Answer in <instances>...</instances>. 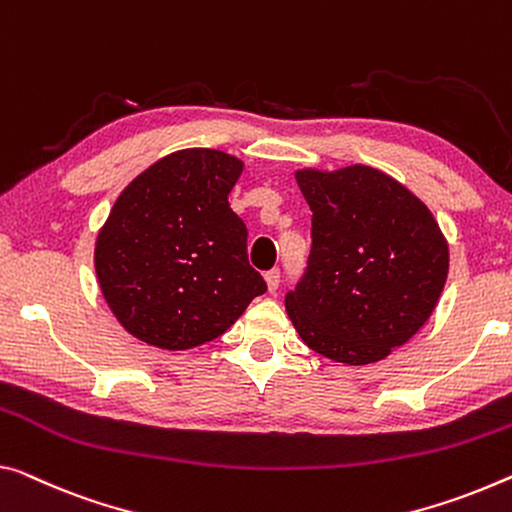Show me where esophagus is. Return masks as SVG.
<instances>
[{"mask_svg": "<svg viewBox=\"0 0 512 512\" xmlns=\"http://www.w3.org/2000/svg\"><path fill=\"white\" fill-rule=\"evenodd\" d=\"M279 281H281V272L277 270V267L270 272H265V283H267V290H270V293H274V290L279 288Z\"/></svg>", "mask_w": 512, "mask_h": 512, "instance_id": "34e87169", "label": "esophagus"}]
</instances>
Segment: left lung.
I'll return each instance as SVG.
<instances>
[{
	"label": "left lung",
	"mask_w": 512,
	"mask_h": 512,
	"mask_svg": "<svg viewBox=\"0 0 512 512\" xmlns=\"http://www.w3.org/2000/svg\"><path fill=\"white\" fill-rule=\"evenodd\" d=\"M295 178L313 215L288 316L322 357L380 361L419 332L442 295L448 245L439 224L405 185L364 164Z\"/></svg>",
	"instance_id": "8db88e82"
}]
</instances>
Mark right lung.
I'll list each match as a JSON object with an SVG mask.
<instances>
[{"label":"right lung","mask_w":512,"mask_h":512,"mask_svg":"<svg viewBox=\"0 0 512 512\" xmlns=\"http://www.w3.org/2000/svg\"><path fill=\"white\" fill-rule=\"evenodd\" d=\"M238 157L185 148L125 187L96 242L100 290L139 341L187 350L222 336L263 281L247 258V226L229 206Z\"/></svg>","instance_id":"right-lung-1"}]
</instances>
